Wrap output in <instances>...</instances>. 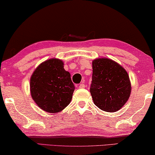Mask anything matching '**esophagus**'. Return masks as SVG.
<instances>
[{
    "label": "esophagus",
    "mask_w": 155,
    "mask_h": 155,
    "mask_svg": "<svg viewBox=\"0 0 155 155\" xmlns=\"http://www.w3.org/2000/svg\"><path fill=\"white\" fill-rule=\"evenodd\" d=\"M78 87L81 89H83V88H85V85L84 84H81L79 85V86H78Z\"/></svg>",
    "instance_id": "1"
}]
</instances>
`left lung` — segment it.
<instances>
[{
  "mask_svg": "<svg viewBox=\"0 0 155 155\" xmlns=\"http://www.w3.org/2000/svg\"><path fill=\"white\" fill-rule=\"evenodd\" d=\"M92 81L90 92L94 104L106 112L120 109L129 100L131 82L127 71L107 58L92 61Z\"/></svg>",
  "mask_w": 155,
  "mask_h": 155,
  "instance_id": "1",
  "label": "left lung"
}]
</instances>
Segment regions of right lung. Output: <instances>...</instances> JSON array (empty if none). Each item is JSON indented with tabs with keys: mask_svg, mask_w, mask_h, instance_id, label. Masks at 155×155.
<instances>
[{
	"mask_svg": "<svg viewBox=\"0 0 155 155\" xmlns=\"http://www.w3.org/2000/svg\"><path fill=\"white\" fill-rule=\"evenodd\" d=\"M75 87L62 60L51 58L39 64L30 80L32 98L41 109L56 114L70 104Z\"/></svg>",
	"mask_w": 155,
	"mask_h": 155,
	"instance_id": "add662e5",
	"label": "right lung"
}]
</instances>
